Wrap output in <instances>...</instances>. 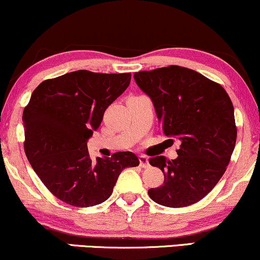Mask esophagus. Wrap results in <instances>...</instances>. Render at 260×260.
<instances>
[{
	"label": "esophagus",
	"instance_id": "obj_1",
	"mask_svg": "<svg viewBox=\"0 0 260 260\" xmlns=\"http://www.w3.org/2000/svg\"><path fill=\"white\" fill-rule=\"evenodd\" d=\"M139 165H140V167H142V168L149 167V166H150L149 158L146 157V156H144V155H139Z\"/></svg>",
	"mask_w": 260,
	"mask_h": 260
}]
</instances>
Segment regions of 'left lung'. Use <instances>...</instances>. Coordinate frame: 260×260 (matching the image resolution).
<instances>
[{
	"instance_id": "left-lung-1",
	"label": "left lung",
	"mask_w": 260,
	"mask_h": 260,
	"mask_svg": "<svg viewBox=\"0 0 260 260\" xmlns=\"http://www.w3.org/2000/svg\"><path fill=\"white\" fill-rule=\"evenodd\" d=\"M134 80L152 100L162 133L180 143L176 160H149L165 176L150 199L172 208L199 202L223 177L235 148L231 99L219 83L178 65L139 71Z\"/></svg>"
}]
</instances>
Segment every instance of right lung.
Instances as JSON below:
<instances>
[{
  "label": "right lung",
  "instance_id": "obj_1",
  "mask_svg": "<svg viewBox=\"0 0 260 260\" xmlns=\"http://www.w3.org/2000/svg\"><path fill=\"white\" fill-rule=\"evenodd\" d=\"M129 82V73L79 70L43 81L31 94L23 112L25 154L60 201L75 207L99 205L110 198L121 172L139 165L131 151L93 161L87 149L108 106Z\"/></svg>",
  "mask_w": 260,
  "mask_h": 260
}]
</instances>
